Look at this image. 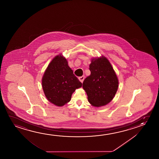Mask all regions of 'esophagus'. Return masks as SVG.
I'll return each instance as SVG.
<instances>
[{
	"label": "esophagus",
	"instance_id": "esophagus-1",
	"mask_svg": "<svg viewBox=\"0 0 159 159\" xmlns=\"http://www.w3.org/2000/svg\"><path fill=\"white\" fill-rule=\"evenodd\" d=\"M84 79H85V76H80V77H79V80L80 81L81 83H83Z\"/></svg>",
	"mask_w": 159,
	"mask_h": 159
}]
</instances>
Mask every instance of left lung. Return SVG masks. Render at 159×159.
<instances>
[{"mask_svg":"<svg viewBox=\"0 0 159 159\" xmlns=\"http://www.w3.org/2000/svg\"><path fill=\"white\" fill-rule=\"evenodd\" d=\"M89 69L90 75L83 83L89 102L96 107L106 105L112 100L117 91V76L105 57L93 59Z\"/></svg>","mask_w":159,"mask_h":159,"instance_id":"left-lung-1","label":"left lung"}]
</instances>
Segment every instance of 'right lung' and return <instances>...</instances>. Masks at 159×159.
<instances>
[{
	"instance_id": "obj_1",
	"label": "right lung",
	"mask_w": 159,
	"mask_h": 159,
	"mask_svg": "<svg viewBox=\"0 0 159 159\" xmlns=\"http://www.w3.org/2000/svg\"><path fill=\"white\" fill-rule=\"evenodd\" d=\"M42 85L47 100L59 107L69 102L73 93L82 86L66 59L60 55L49 63L42 78Z\"/></svg>"
}]
</instances>
